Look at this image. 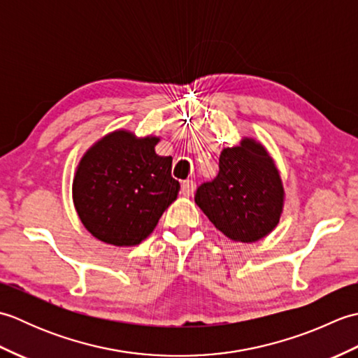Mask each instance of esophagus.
<instances>
[{"label": "esophagus", "mask_w": 358, "mask_h": 358, "mask_svg": "<svg viewBox=\"0 0 358 358\" xmlns=\"http://www.w3.org/2000/svg\"><path fill=\"white\" fill-rule=\"evenodd\" d=\"M195 183L192 180H187V181H185L183 185H181V194H183L185 196H191V195H194V192H195Z\"/></svg>", "instance_id": "1"}]
</instances>
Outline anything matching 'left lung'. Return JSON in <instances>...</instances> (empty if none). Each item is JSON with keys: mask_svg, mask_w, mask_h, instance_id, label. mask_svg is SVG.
Returning <instances> with one entry per match:
<instances>
[{"mask_svg": "<svg viewBox=\"0 0 358 358\" xmlns=\"http://www.w3.org/2000/svg\"><path fill=\"white\" fill-rule=\"evenodd\" d=\"M195 203L227 238L255 243L280 223L285 187L273 158L260 141L243 136L220 154V172L195 194Z\"/></svg>", "mask_w": 358, "mask_h": 358, "instance_id": "1", "label": "left lung"}]
</instances>
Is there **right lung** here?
<instances>
[{
    "mask_svg": "<svg viewBox=\"0 0 358 358\" xmlns=\"http://www.w3.org/2000/svg\"><path fill=\"white\" fill-rule=\"evenodd\" d=\"M159 136H136L127 129L103 135L75 169L72 200L87 232L106 245H140L163 212L177 200L172 157H159Z\"/></svg>",
    "mask_w": 358,
    "mask_h": 358,
    "instance_id": "1",
    "label": "right lung"
}]
</instances>
